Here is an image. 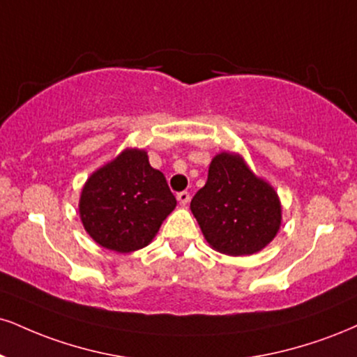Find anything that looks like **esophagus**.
<instances>
[{
  "instance_id": "34e87169",
  "label": "esophagus",
  "mask_w": 357,
  "mask_h": 357,
  "mask_svg": "<svg viewBox=\"0 0 357 357\" xmlns=\"http://www.w3.org/2000/svg\"><path fill=\"white\" fill-rule=\"evenodd\" d=\"M178 201H179V204L181 206H186L188 203H190V192L188 191H181V192H178Z\"/></svg>"
}]
</instances>
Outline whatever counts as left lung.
<instances>
[{"instance_id": "obj_1", "label": "left lung", "mask_w": 357, "mask_h": 357, "mask_svg": "<svg viewBox=\"0 0 357 357\" xmlns=\"http://www.w3.org/2000/svg\"><path fill=\"white\" fill-rule=\"evenodd\" d=\"M191 211L209 246L229 256L261 251L281 226L278 192L233 153L213 158L208 181L191 199Z\"/></svg>"}]
</instances>
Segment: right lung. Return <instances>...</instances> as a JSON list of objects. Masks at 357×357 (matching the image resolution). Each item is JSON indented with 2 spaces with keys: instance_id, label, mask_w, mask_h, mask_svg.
Masks as SVG:
<instances>
[{
  "instance_id": "1",
  "label": "right lung",
  "mask_w": 357,
  "mask_h": 357,
  "mask_svg": "<svg viewBox=\"0 0 357 357\" xmlns=\"http://www.w3.org/2000/svg\"><path fill=\"white\" fill-rule=\"evenodd\" d=\"M176 197L143 149H124L89 176L79 197L83 226L100 246L131 252L148 246Z\"/></svg>"
}]
</instances>
